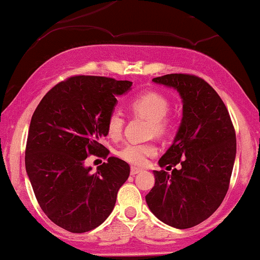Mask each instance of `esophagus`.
I'll return each instance as SVG.
<instances>
[{"mask_svg":"<svg viewBox=\"0 0 260 260\" xmlns=\"http://www.w3.org/2000/svg\"><path fill=\"white\" fill-rule=\"evenodd\" d=\"M142 171H143L142 169L136 168V166H132V168H131V175H132V176L139 174V172H142Z\"/></svg>","mask_w":260,"mask_h":260,"instance_id":"1","label":"esophagus"}]
</instances>
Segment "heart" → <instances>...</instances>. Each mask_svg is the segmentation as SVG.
Listing matches in <instances>:
<instances>
[{
	"label": "heart",
	"instance_id": "1",
	"mask_svg": "<svg viewBox=\"0 0 260 260\" xmlns=\"http://www.w3.org/2000/svg\"><path fill=\"white\" fill-rule=\"evenodd\" d=\"M136 115L143 116L150 121V134L162 136L168 131L169 121L166 113L170 103L162 94L156 91H147L132 99L129 104ZM124 126L123 115L118 110H113L107 117L106 129L111 139H118L122 136ZM156 153V148L151 143H127L118 150V156L133 165H143L148 156Z\"/></svg>",
	"mask_w": 260,
	"mask_h": 260
}]
</instances>
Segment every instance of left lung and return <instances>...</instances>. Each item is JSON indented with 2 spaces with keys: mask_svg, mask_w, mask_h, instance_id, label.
Returning a JSON list of instances; mask_svg holds the SVG:
<instances>
[{
  "mask_svg": "<svg viewBox=\"0 0 260 260\" xmlns=\"http://www.w3.org/2000/svg\"><path fill=\"white\" fill-rule=\"evenodd\" d=\"M154 83L174 88L182 99V120L174 142L153 171L145 197L151 213L176 229H189L213 215L229 189L236 157V134L225 104L205 80L166 74ZM180 164V169L175 165Z\"/></svg>",
  "mask_w": 260,
  "mask_h": 260,
  "instance_id": "8db88e82",
  "label": "left lung"
}]
</instances>
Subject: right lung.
I'll list each match as a JSON object with an SVG mask.
<instances>
[{
    "label": "right lung",
    "mask_w": 260,
    "mask_h": 260,
    "mask_svg": "<svg viewBox=\"0 0 260 260\" xmlns=\"http://www.w3.org/2000/svg\"><path fill=\"white\" fill-rule=\"evenodd\" d=\"M132 82L76 76L47 92L32 113L25 149V170L39 205L59 228L90 231L109 217L129 165L110 156L92 174L88 155L106 157L101 144L117 96Z\"/></svg>",
    "instance_id": "obj_1"
}]
</instances>
